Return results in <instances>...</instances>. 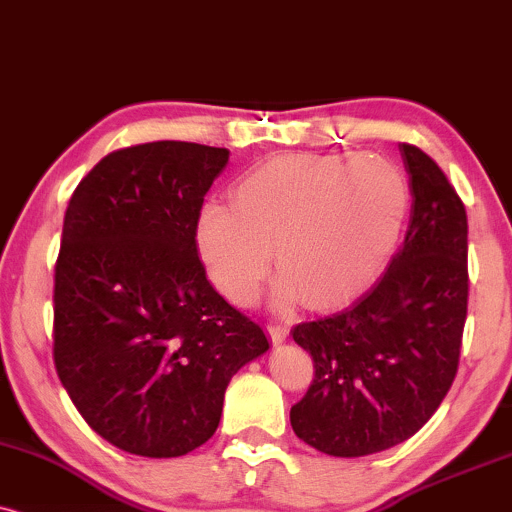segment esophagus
I'll list each match as a JSON object with an SVG mask.
<instances>
[{
	"instance_id": "1",
	"label": "esophagus",
	"mask_w": 512,
	"mask_h": 512,
	"mask_svg": "<svg viewBox=\"0 0 512 512\" xmlns=\"http://www.w3.org/2000/svg\"><path fill=\"white\" fill-rule=\"evenodd\" d=\"M268 332H270V337H273V342L280 344V342H285V339H287L289 325L287 323H270Z\"/></svg>"
}]
</instances>
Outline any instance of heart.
Returning <instances> with one entry per match:
<instances>
[{"label": "heart", "mask_w": 512, "mask_h": 512, "mask_svg": "<svg viewBox=\"0 0 512 512\" xmlns=\"http://www.w3.org/2000/svg\"><path fill=\"white\" fill-rule=\"evenodd\" d=\"M235 208L201 206L194 242L227 299L254 304L275 263L282 304L339 308L380 277L410 208L403 168L384 154H285L232 187Z\"/></svg>", "instance_id": "heart-1"}]
</instances>
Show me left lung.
<instances>
[{"mask_svg": "<svg viewBox=\"0 0 512 512\" xmlns=\"http://www.w3.org/2000/svg\"><path fill=\"white\" fill-rule=\"evenodd\" d=\"M413 194L387 273L356 304L301 323L315 377L289 410L296 437L337 458L391 449L432 418L458 372L468 315V216L444 170L399 144Z\"/></svg>", "mask_w": 512, "mask_h": 512, "instance_id": "left-lung-1", "label": "left lung"}]
</instances>
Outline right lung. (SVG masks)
I'll return each instance as SVG.
<instances>
[{
  "label": "right lung",
  "mask_w": 512,
  "mask_h": 512,
  "mask_svg": "<svg viewBox=\"0 0 512 512\" xmlns=\"http://www.w3.org/2000/svg\"><path fill=\"white\" fill-rule=\"evenodd\" d=\"M227 159V149L173 140L111 151L63 216L56 372L87 425L135 456L206 444L232 375L270 346L213 289L194 242Z\"/></svg>",
  "instance_id": "right-lung-1"
}]
</instances>
